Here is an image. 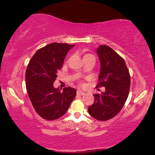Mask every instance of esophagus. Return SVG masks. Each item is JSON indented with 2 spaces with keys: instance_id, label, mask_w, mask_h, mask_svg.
Segmentation results:
<instances>
[{
  "instance_id": "1",
  "label": "esophagus",
  "mask_w": 155,
  "mask_h": 155,
  "mask_svg": "<svg viewBox=\"0 0 155 155\" xmlns=\"http://www.w3.org/2000/svg\"><path fill=\"white\" fill-rule=\"evenodd\" d=\"M77 93H78V94H80V95H84V94H85V92H83V91L80 90H78L77 91Z\"/></svg>"
}]
</instances>
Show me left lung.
Here are the masks:
<instances>
[{
    "mask_svg": "<svg viewBox=\"0 0 155 155\" xmlns=\"http://www.w3.org/2000/svg\"><path fill=\"white\" fill-rule=\"evenodd\" d=\"M100 61L98 87L105 91L94 94V102L88 112L95 119L105 121L119 113L128 97L130 77L124 58L109 46L100 45L96 50Z\"/></svg>",
    "mask_w": 155,
    "mask_h": 155,
    "instance_id": "1",
    "label": "left lung"
}]
</instances>
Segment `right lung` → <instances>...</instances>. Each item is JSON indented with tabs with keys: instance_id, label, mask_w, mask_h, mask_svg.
Returning <instances> with one entry per match:
<instances>
[{
	"instance_id": "right-lung-1",
	"label": "right lung",
	"mask_w": 155,
	"mask_h": 155,
	"mask_svg": "<svg viewBox=\"0 0 155 155\" xmlns=\"http://www.w3.org/2000/svg\"><path fill=\"white\" fill-rule=\"evenodd\" d=\"M73 45L51 43L35 53L27 65L25 73L26 88L35 111L41 118L53 120L64 115L76 95L71 87L63 91L55 88L57 73Z\"/></svg>"
}]
</instances>
